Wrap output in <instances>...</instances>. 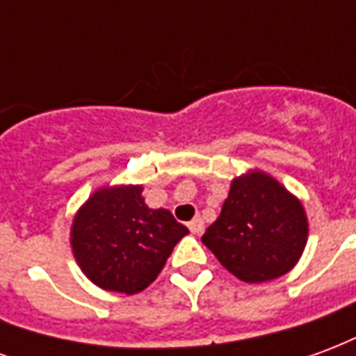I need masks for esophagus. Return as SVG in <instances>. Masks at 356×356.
I'll return each instance as SVG.
<instances>
[{"mask_svg":"<svg viewBox=\"0 0 356 356\" xmlns=\"http://www.w3.org/2000/svg\"><path fill=\"white\" fill-rule=\"evenodd\" d=\"M188 231L193 232V234H200L204 231V221H202L200 217H194L193 221L188 223Z\"/></svg>","mask_w":356,"mask_h":356,"instance_id":"1","label":"esophagus"}]
</instances>
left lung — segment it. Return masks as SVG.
Segmentation results:
<instances>
[{
  "instance_id": "left-lung-1",
  "label": "left lung",
  "mask_w": 356,
  "mask_h": 356,
  "mask_svg": "<svg viewBox=\"0 0 356 356\" xmlns=\"http://www.w3.org/2000/svg\"><path fill=\"white\" fill-rule=\"evenodd\" d=\"M202 242L242 282H267L298 263L307 242L305 211L280 183L254 171L232 181Z\"/></svg>"
}]
</instances>
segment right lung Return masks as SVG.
<instances>
[{
    "label": "right lung",
    "instance_id": "1",
    "mask_svg": "<svg viewBox=\"0 0 356 356\" xmlns=\"http://www.w3.org/2000/svg\"><path fill=\"white\" fill-rule=\"evenodd\" d=\"M143 186L101 188L72 225L76 261L102 290L139 293L160 275L188 229L168 209H150Z\"/></svg>",
    "mask_w": 356,
    "mask_h": 356
}]
</instances>
